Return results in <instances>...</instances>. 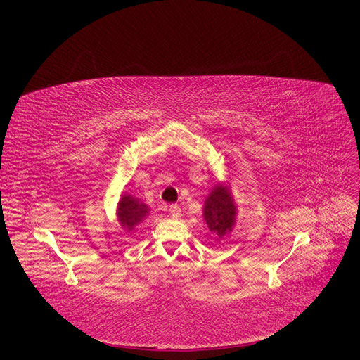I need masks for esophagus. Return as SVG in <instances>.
<instances>
[{
  "instance_id": "1",
  "label": "esophagus",
  "mask_w": 360,
  "mask_h": 360,
  "mask_svg": "<svg viewBox=\"0 0 360 360\" xmlns=\"http://www.w3.org/2000/svg\"><path fill=\"white\" fill-rule=\"evenodd\" d=\"M168 213L172 216V217H180L181 216V210H180V207L179 205H169V209H168Z\"/></svg>"
}]
</instances>
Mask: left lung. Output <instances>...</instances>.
<instances>
[{
	"mask_svg": "<svg viewBox=\"0 0 360 360\" xmlns=\"http://www.w3.org/2000/svg\"><path fill=\"white\" fill-rule=\"evenodd\" d=\"M202 217L209 230L219 238L233 231L237 219V204L230 183L214 184L204 201Z\"/></svg>",
	"mask_w": 360,
	"mask_h": 360,
	"instance_id": "8db88e82",
	"label": "left lung"
}]
</instances>
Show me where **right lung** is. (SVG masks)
I'll use <instances>...</instances> for the list:
<instances>
[{
    "label": "right lung",
    "mask_w": 360,
    "mask_h": 360,
    "mask_svg": "<svg viewBox=\"0 0 360 360\" xmlns=\"http://www.w3.org/2000/svg\"><path fill=\"white\" fill-rule=\"evenodd\" d=\"M148 213V205L139 198H136L135 195L127 192H123L120 195V200L117 204V221L126 233L135 231V228L141 222H144Z\"/></svg>",
    "instance_id": "add662e5"
}]
</instances>
